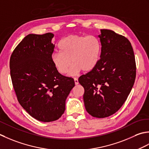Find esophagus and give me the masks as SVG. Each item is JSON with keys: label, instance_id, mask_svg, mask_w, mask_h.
Listing matches in <instances>:
<instances>
[{"label": "esophagus", "instance_id": "34e87169", "mask_svg": "<svg viewBox=\"0 0 149 149\" xmlns=\"http://www.w3.org/2000/svg\"><path fill=\"white\" fill-rule=\"evenodd\" d=\"M74 83H75V84H76V85H78V84H79L78 78H74Z\"/></svg>", "mask_w": 149, "mask_h": 149}]
</instances>
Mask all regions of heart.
Returning <instances> with one entry per match:
<instances>
[{"label":"heart","instance_id":"b5f03b06","mask_svg":"<svg viewBox=\"0 0 149 149\" xmlns=\"http://www.w3.org/2000/svg\"><path fill=\"white\" fill-rule=\"evenodd\" d=\"M60 52L51 55V62L59 73L65 74L69 71V75H74L83 70H93L98 63L101 44L96 36L70 35L62 38L58 44Z\"/></svg>","mask_w":149,"mask_h":149}]
</instances>
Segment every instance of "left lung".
I'll use <instances>...</instances> for the list:
<instances>
[{"label": "left lung", "instance_id": "obj_1", "mask_svg": "<svg viewBox=\"0 0 149 149\" xmlns=\"http://www.w3.org/2000/svg\"><path fill=\"white\" fill-rule=\"evenodd\" d=\"M101 54L95 68L81 75L86 111L92 116L108 117L121 107L134 84L136 65L130 41L112 30L100 29Z\"/></svg>", "mask_w": 149, "mask_h": 149}]
</instances>
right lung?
<instances>
[{
  "label": "right lung",
  "instance_id": "1",
  "mask_svg": "<svg viewBox=\"0 0 149 149\" xmlns=\"http://www.w3.org/2000/svg\"><path fill=\"white\" fill-rule=\"evenodd\" d=\"M54 35H27L12 53L10 74L20 105L38 121L50 122L62 116L65 100L75 86L72 78L59 73L51 62Z\"/></svg>",
  "mask_w": 149,
  "mask_h": 149
}]
</instances>
